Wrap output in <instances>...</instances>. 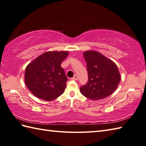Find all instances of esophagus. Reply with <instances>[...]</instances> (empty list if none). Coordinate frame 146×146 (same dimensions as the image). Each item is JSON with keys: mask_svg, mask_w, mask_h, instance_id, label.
<instances>
[{"mask_svg": "<svg viewBox=\"0 0 146 146\" xmlns=\"http://www.w3.org/2000/svg\"><path fill=\"white\" fill-rule=\"evenodd\" d=\"M78 76H77L76 75H75V76H74L73 77V78H71V80H75V81H76V80H78Z\"/></svg>", "mask_w": 146, "mask_h": 146, "instance_id": "esophagus-1", "label": "esophagus"}]
</instances>
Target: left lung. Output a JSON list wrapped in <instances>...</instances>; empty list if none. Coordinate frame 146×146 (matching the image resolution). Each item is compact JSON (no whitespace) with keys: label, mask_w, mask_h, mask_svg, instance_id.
<instances>
[{"label":"left lung","mask_w":146,"mask_h":146,"mask_svg":"<svg viewBox=\"0 0 146 146\" xmlns=\"http://www.w3.org/2000/svg\"><path fill=\"white\" fill-rule=\"evenodd\" d=\"M86 63L88 81L80 87V92L92 100L109 97L115 91L121 77L119 69L113 61L97 51L83 52Z\"/></svg>","instance_id":"left-lung-1"}]
</instances>
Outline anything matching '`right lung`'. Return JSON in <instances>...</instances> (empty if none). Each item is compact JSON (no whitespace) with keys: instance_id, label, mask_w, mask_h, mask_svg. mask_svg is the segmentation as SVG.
I'll list each match as a JSON object with an SVG mask.
<instances>
[{"instance_id":"right-lung-1","label":"right lung","mask_w":146,"mask_h":146,"mask_svg":"<svg viewBox=\"0 0 146 146\" xmlns=\"http://www.w3.org/2000/svg\"><path fill=\"white\" fill-rule=\"evenodd\" d=\"M68 54L66 51H48L27 65L24 82L34 95L51 101L63 94L68 78L61 64Z\"/></svg>"}]
</instances>
